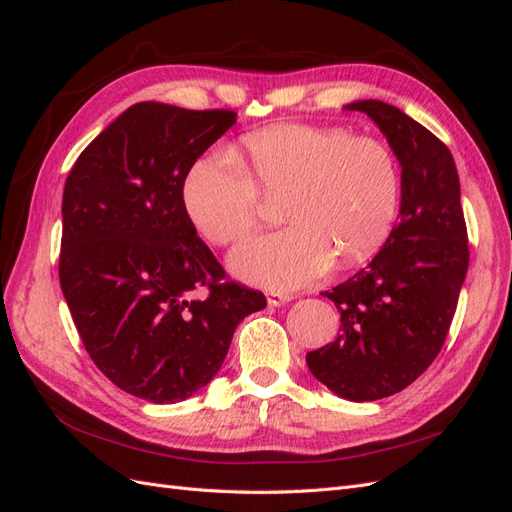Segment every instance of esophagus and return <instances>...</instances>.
<instances>
[{"label":"esophagus","mask_w":512,"mask_h":512,"mask_svg":"<svg viewBox=\"0 0 512 512\" xmlns=\"http://www.w3.org/2000/svg\"><path fill=\"white\" fill-rule=\"evenodd\" d=\"M288 301H292V297L290 294H282V292H267V303H269V307H280V305H284V303H288Z\"/></svg>","instance_id":"34e87169"}]
</instances>
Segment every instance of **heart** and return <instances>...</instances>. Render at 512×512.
Here are the masks:
<instances>
[{
    "label": "heart",
    "instance_id": "obj_1",
    "mask_svg": "<svg viewBox=\"0 0 512 512\" xmlns=\"http://www.w3.org/2000/svg\"><path fill=\"white\" fill-rule=\"evenodd\" d=\"M260 194L284 196L290 224L243 241L230 267L269 288H299L337 260L352 267L391 235L399 207V168L391 149L344 128L286 123L243 138L237 160L207 153L183 181V207L213 245L254 230Z\"/></svg>",
    "mask_w": 512,
    "mask_h": 512
}]
</instances>
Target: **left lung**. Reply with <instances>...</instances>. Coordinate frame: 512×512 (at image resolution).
Here are the masks:
<instances>
[{
	"label": "left lung",
	"mask_w": 512,
	"mask_h": 512,
	"mask_svg": "<svg viewBox=\"0 0 512 512\" xmlns=\"http://www.w3.org/2000/svg\"><path fill=\"white\" fill-rule=\"evenodd\" d=\"M376 121L401 164V207L382 250L329 297L342 327L307 352L312 374L350 401L404 391L444 346L468 273V228L451 151L421 123L380 100L344 106Z\"/></svg>",
	"instance_id": "1"
}]
</instances>
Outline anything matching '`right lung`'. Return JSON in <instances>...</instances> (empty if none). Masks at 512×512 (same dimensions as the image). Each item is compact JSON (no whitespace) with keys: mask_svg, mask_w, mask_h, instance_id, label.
<instances>
[{"mask_svg":"<svg viewBox=\"0 0 512 512\" xmlns=\"http://www.w3.org/2000/svg\"><path fill=\"white\" fill-rule=\"evenodd\" d=\"M235 123L224 108L138 102L66 179L59 284L76 331L108 380L153 404L209 384L237 324L267 307L228 280L181 196L194 162Z\"/></svg>","mask_w":512,"mask_h":512,"instance_id":"obj_1","label":"right lung"}]
</instances>
